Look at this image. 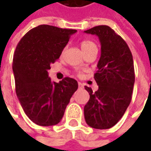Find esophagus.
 I'll return each mask as SVG.
<instances>
[{
  "label": "esophagus",
  "instance_id": "1",
  "mask_svg": "<svg viewBox=\"0 0 151 151\" xmlns=\"http://www.w3.org/2000/svg\"><path fill=\"white\" fill-rule=\"evenodd\" d=\"M78 86H79V89H82L84 86H83V84L82 83H81V82H78Z\"/></svg>",
  "mask_w": 151,
  "mask_h": 151
}]
</instances>
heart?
Listing matches in <instances>:
<instances>
[{
    "label": "heart",
    "mask_w": 151,
    "mask_h": 151,
    "mask_svg": "<svg viewBox=\"0 0 151 151\" xmlns=\"http://www.w3.org/2000/svg\"><path fill=\"white\" fill-rule=\"evenodd\" d=\"M81 50H83V52H84L85 54L87 52V51H89L91 49H93V48H96V44H94L92 41H91V40H83V41H81ZM64 50V51H65Z\"/></svg>",
    "instance_id": "1"
}]
</instances>
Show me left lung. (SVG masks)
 <instances>
[{
	"label": "left lung",
	"instance_id": "8db88e82",
	"mask_svg": "<svg viewBox=\"0 0 151 151\" xmlns=\"http://www.w3.org/2000/svg\"><path fill=\"white\" fill-rule=\"evenodd\" d=\"M96 35L101 43V57L94 79L98 90L85 86L90 99L84 107L86 124L97 129H110L124 114L132 98L134 68L131 51L124 40L106 25L84 31Z\"/></svg>",
	"mask_w": 151,
	"mask_h": 151
}]
</instances>
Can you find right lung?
Segmentation results:
<instances>
[{
	"mask_svg": "<svg viewBox=\"0 0 151 151\" xmlns=\"http://www.w3.org/2000/svg\"><path fill=\"white\" fill-rule=\"evenodd\" d=\"M75 29L39 25L22 38L14 53L12 70L16 92L27 116L40 126L60 122L78 88L75 79L52 81L48 70L60 56Z\"/></svg>",
	"mask_w": 151,
	"mask_h": 151,
	"instance_id": "obj_1",
	"label": "right lung"
}]
</instances>
